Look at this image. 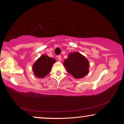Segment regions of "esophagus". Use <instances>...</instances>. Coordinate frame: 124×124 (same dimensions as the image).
Instances as JSON below:
<instances>
[{
    "mask_svg": "<svg viewBox=\"0 0 124 124\" xmlns=\"http://www.w3.org/2000/svg\"><path fill=\"white\" fill-rule=\"evenodd\" d=\"M57 59H58V60L60 61V62H61V61H62V56H61L60 55L57 56Z\"/></svg>",
    "mask_w": 124,
    "mask_h": 124,
    "instance_id": "obj_1",
    "label": "esophagus"
}]
</instances>
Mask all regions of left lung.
<instances>
[{"label": "left lung", "instance_id": "8db88e82", "mask_svg": "<svg viewBox=\"0 0 124 124\" xmlns=\"http://www.w3.org/2000/svg\"><path fill=\"white\" fill-rule=\"evenodd\" d=\"M63 64L67 72L76 79L84 78L89 72V60L79 52L69 54Z\"/></svg>", "mask_w": 124, "mask_h": 124}]
</instances>
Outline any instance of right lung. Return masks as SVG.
Returning a JSON list of instances; mask_svg holds the SVG:
<instances>
[{"instance_id":"obj_1","label":"right lung","mask_w":124,"mask_h":124,"mask_svg":"<svg viewBox=\"0 0 124 124\" xmlns=\"http://www.w3.org/2000/svg\"><path fill=\"white\" fill-rule=\"evenodd\" d=\"M55 62L54 58L46 55H41L32 67L34 74L39 78H43L51 72L52 65Z\"/></svg>"}]
</instances>
